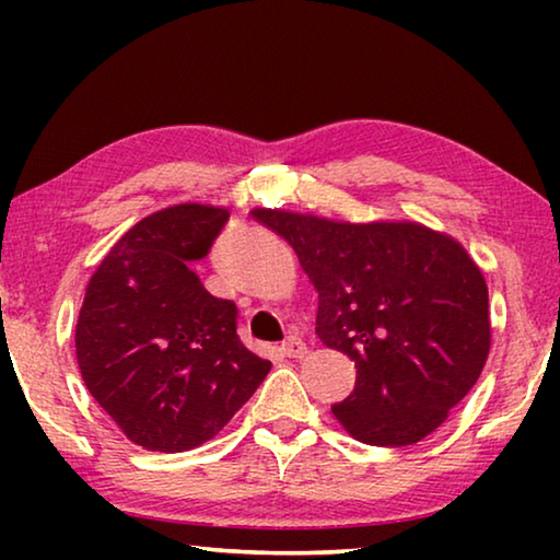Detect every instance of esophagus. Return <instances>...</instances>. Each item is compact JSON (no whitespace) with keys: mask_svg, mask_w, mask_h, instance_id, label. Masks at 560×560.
<instances>
[{"mask_svg":"<svg viewBox=\"0 0 560 560\" xmlns=\"http://www.w3.org/2000/svg\"><path fill=\"white\" fill-rule=\"evenodd\" d=\"M281 353L287 355V358H303V355L308 353V348H306V343H303L299 336H289L281 343Z\"/></svg>","mask_w":560,"mask_h":560,"instance_id":"esophagus-1","label":"esophagus"}]
</instances>
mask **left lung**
<instances>
[{
  "instance_id": "left-lung-1",
  "label": "left lung",
  "mask_w": 560,
  "mask_h": 560,
  "mask_svg": "<svg viewBox=\"0 0 560 560\" xmlns=\"http://www.w3.org/2000/svg\"><path fill=\"white\" fill-rule=\"evenodd\" d=\"M318 291L316 334L358 368L330 407L365 444L428 438L479 381L491 348L485 273L447 232L412 220L340 222L254 207Z\"/></svg>"
}]
</instances>
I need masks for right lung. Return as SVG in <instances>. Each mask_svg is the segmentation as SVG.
<instances>
[{
    "label": "right lung",
    "instance_id": "right-lung-1",
    "mask_svg": "<svg viewBox=\"0 0 560 560\" xmlns=\"http://www.w3.org/2000/svg\"><path fill=\"white\" fill-rule=\"evenodd\" d=\"M226 207L179 202L143 217L89 279L75 360L132 444L185 452L212 440L271 371L236 336V306L207 291L202 259Z\"/></svg>",
    "mask_w": 560,
    "mask_h": 560
}]
</instances>
